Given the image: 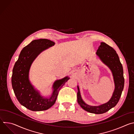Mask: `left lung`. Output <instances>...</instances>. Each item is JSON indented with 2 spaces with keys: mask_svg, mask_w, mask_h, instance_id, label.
Masks as SVG:
<instances>
[{
  "mask_svg": "<svg viewBox=\"0 0 134 134\" xmlns=\"http://www.w3.org/2000/svg\"><path fill=\"white\" fill-rule=\"evenodd\" d=\"M97 55L100 60L111 70L113 76L115 85L114 92L110 100L107 103L99 106L87 104L82 100L79 86H77V102L85 111L95 114H102L115 107L118 103L124 87L125 80L122 64L116 51L104 42H101L97 51Z\"/></svg>",
  "mask_w": 134,
  "mask_h": 134,
  "instance_id": "1",
  "label": "left lung"
}]
</instances>
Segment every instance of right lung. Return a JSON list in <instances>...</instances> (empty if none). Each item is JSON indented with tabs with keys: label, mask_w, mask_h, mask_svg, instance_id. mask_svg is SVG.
I'll use <instances>...</instances> for the list:
<instances>
[{
	"label": "right lung",
	"mask_w": 134,
	"mask_h": 134,
	"mask_svg": "<svg viewBox=\"0 0 134 134\" xmlns=\"http://www.w3.org/2000/svg\"><path fill=\"white\" fill-rule=\"evenodd\" d=\"M54 44L46 39L32 41L22 49L14 66L12 84L15 95L21 104L31 111H43L51 107L55 102L60 90L69 79L66 76L55 81L52 86V94L49 98L41 96L30 83L29 75L33 62L41 52Z\"/></svg>",
	"instance_id": "right-lung-1"
}]
</instances>
